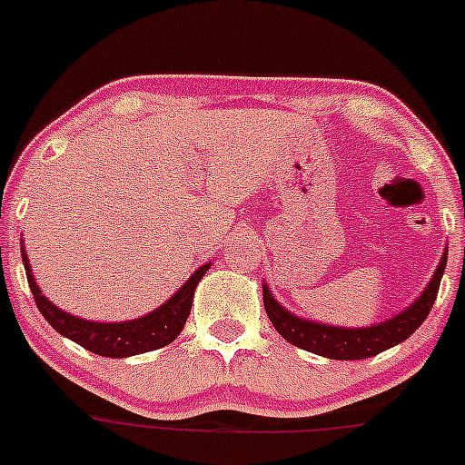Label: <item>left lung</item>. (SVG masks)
<instances>
[{
	"instance_id": "1",
	"label": "left lung",
	"mask_w": 465,
	"mask_h": 465,
	"mask_svg": "<svg viewBox=\"0 0 465 465\" xmlns=\"http://www.w3.org/2000/svg\"><path fill=\"white\" fill-rule=\"evenodd\" d=\"M448 248L443 251L441 262L434 271L432 280L423 289V293L411 302L408 309L396 313L394 318H387L370 327H336V324L315 322V320L300 318L291 313L286 306H282L271 293L268 284H262L264 291V309L271 318V324L277 329L282 338L289 340L295 347L304 351L318 353V356L331 358V361H362L371 358L385 349L401 344L408 340L428 318L434 300H437L439 284H441L443 271H446Z\"/></svg>"
}]
</instances>
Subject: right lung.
<instances>
[{
    "label": "right lung",
    "mask_w": 465,
    "mask_h": 465,
    "mask_svg": "<svg viewBox=\"0 0 465 465\" xmlns=\"http://www.w3.org/2000/svg\"><path fill=\"white\" fill-rule=\"evenodd\" d=\"M22 262L26 268L28 286H31V293L35 298L37 309L45 315L46 322L55 329L60 336L74 340L80 347H84L91 353H98V356L107 358H127L136 356V353L154 351V349L165 347L172 340L181 333L185 320H188L190 309H193L194 300V289L201 282V277L205 275L210 264H203L193 275L188 277L183 286L172 295L170 300H165L159 309L150 311L147 315L134 320H123V322H94V320L78 318V315H71L66 311H62L60 306H55L46 298L45 293L37 286L35 277H33L31 264H28V257L24 252L22 246Z\"/></svg>",
    "instance_id": "1"
}]
</instances>
